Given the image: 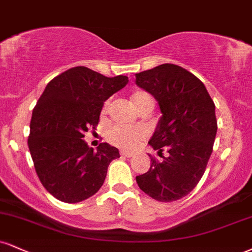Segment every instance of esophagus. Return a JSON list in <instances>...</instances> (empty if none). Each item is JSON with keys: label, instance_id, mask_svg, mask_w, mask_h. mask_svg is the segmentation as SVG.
<instances>
[{"label": "esophagus", "instance_id": "1", "mask_svg": "<svg viewBox=\"0 0 252 252\" xmlns=\"http://www.w3.org/2000/svg\"><path fill=\"white\" fill-rule=\"evenodd\" d=\"M121 155L124 156V157H128V158H130V157L134 156V154L129 153V151H121Z\"/></svg>", "mask_w": 252, "mask_h": 252}]
</instances>
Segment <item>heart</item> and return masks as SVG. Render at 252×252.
Returning a JSON list of instances; mask_svg holds the SVG:
<instances>
[{
  "label": "heart",
  "mask_w": 252,
  "mask_h": 252,
  "mask_svg": "<svg viewBox=\"0 0 252 252\" xmlns=\"http://www.w3.org/2000/svg\"><path fill=\"white\" fill-rule=\"evenodd\" d=\"M132 102L135 107L139 111L145 108H154L155 101L154 97L147 92H136L132 95ZM111 105V101L108 99L103 105L102 114L105 115L109 111V108ZM148 137L147 130L138 126H114L107 132V138L111 144L116 145L118 148H122L126 150H134L137 148L142 142L145 141Z\"/></svg>",
  "instance_id": "b5f03b06"
}]
</instances>
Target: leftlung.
Segmentation results:
<instances>
[{"label": "left lung", "mask_w": 252, "mask_h": 252, "mask_svg": "<svg viewBox=\"0 0 252 252\" xmlns=\"http://www.w3.org/2000/svg\"><path fill=\"white\" fill-rule=\"evenodd\" d=\"M136 84L158 101L162 117L149 144L150 156L139 189L159 202L177 201L193 190L204 174L217 132L215 103L201 80L180 65L165 63L136 74Z\"/></svg>", "instance_id": "obj_1"}]
</instances>
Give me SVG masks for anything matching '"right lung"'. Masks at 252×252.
<instances>
[{
    "label": "right lung",
    "instance_id": "obj_1",
    "mask_svg": "<svg viewBox=\"0 0 252 252\" xmlns=\"http://www.w3.org/2000/svg\"><path fill=\"white\" fill-rule=\"evenodd\" d=\"M129 80L107 77L75 66L53 78L38 98L30 121L28 147L42 186L59 201L77 203L98 191L118 149L101 143L97 151L83 141L95 130L103 104Z\"/></svg>",
    "mask_w": 252,
    "mask_h": 252
}]
</instances>
